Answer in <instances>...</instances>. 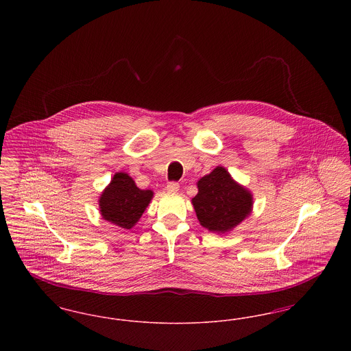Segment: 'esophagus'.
I'll use <instances>...</instances> for the list:
<instances>
[{"label": "esophagus", "instance_id": "obj_1", "mask_svg": "<svg viewBox=\"0 0 351 351\" xmlns=\"http://www.w3.org/2000/svg\"><path fill=\"white\" fill-rule=\"evenodd\" d=\"M168 192H178L179 191V183H176V182H171V183L167 184Z\"/></svg>", "mask_w": 351, "mask_h": 351}]
</instances>
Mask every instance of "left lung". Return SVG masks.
Segmentation results:
<instances>
[{
	"label": "left lung",
	"instance_id": "obj_1",
	"mask_svg": "<svg viewBox=\"0 0 351 351\" xmlns=\"http://www.w3.org/2000/svg\"><path fill=\"white\" fill-rule=\"evenodd\" d=\"M197 188L192 204L201 226L209 232L228 233L251 213L250 191L233 180L226 168H215L201 178Z\"/></svg>",
	"mask_w": 351,
	"mask_h": 351
}]
</instances>
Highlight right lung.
<instances>
[{
	"mask_svg": "<svg viewBox=\"0 0 351 351\" xmlns=\"http://www.w3.org/2000/svg\"><path fill=\"white\" fill-rule=\"evenodd\" d=\"M152 196V191L139 189L128 173L117 172L101 193V216L122 229H132L142 217Z\"/></svg>",
	"mask_w": 351,
	"mask_h": 351,
	"instance_id": "right-lung-1",
	"label": "right lung"
}]
</instances>
